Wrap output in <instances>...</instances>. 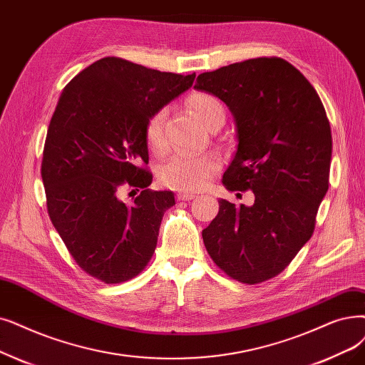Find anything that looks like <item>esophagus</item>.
I'll use <instances>...</instances> for the list:
<instances>
[{
  "mask_svg": "<svg viewBox=\"0 0 365 365\" xmlns=\"http://www.w3.org/2000/svg\"><path fill=\"white\" fill-rule=\"evenodd\" d=\"M195 198V194H192V192H178V200L179 201H191V200H194Z\"/></svg>",
  "mask_w": 365,
  "mask_h": 365,
  "instance_id": "1",
  "label": "esophagus"
}]
</instances>
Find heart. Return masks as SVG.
I'll use <instances>...</instances> for the list:
<instances>
[{
  "mask_svg": "<svg viewBox=\"0 0 365 365\" xmlns=\"http://www.w3.org/2000/svg\"><path fill=\"white\" fill-rule=\"evenodd\" d=\"M189 106L195 115L209 126L215 119L225 118V108L212 93L198 92L189 98ZM165 110L155 113L146 128L148 146L153 152H161L165 145L164 137ZM219 170V161L213 155H194V153H176L165 161L160 170L161 182L178 191H197L202 187L213 174Z\"/></svg>",
  "mask_w": 365,
  "mask_h": 365,
  "instance_id": "1",
  "label": "heart"
}]
</instances>
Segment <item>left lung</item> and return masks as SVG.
<instances>
[{
    "label": "left lung",
    "mask_w": 365,
    "mask_h": 365,
    "mask_svg": "<svg viewBox=\"0 0 365 365\" xmlns=\"http://www.w3.org/2000/svg\"><path fill=\"white\" fill-rule=\"evenodd\" d=\"M224 101L234 116L237 150L222 183L250 189V207L219 200L202 230L215 264L255 284L288 267L313 234L328 191L332 138L318 92L288 61L255 58L202 73L194 86Z\"/></svg>",
    "instance_id": "8db88e82"
}]
</instances>
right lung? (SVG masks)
Wrapping results in <instances>:
<instances>
[{
	"label": "right lung",
	"instance_id": "add662e5",
	"mask_svg": "<svg viewBox=\"0 0 365 365\" xmlns=\"http://www.w3.org/2000/svg\"><path fill=\"white\" fill-rule=\"evenodd\" d=\"M195 73H164L107 56L62 91L43 150L47 212L77 265L104 283L137 276L150 261L171 191H152L146 128L192 86ZM123 185L144 191L131 205ZM138 191V189H137Z\"/></svg>",
	"mask_w": 365,
	"mask_h": 365
}]
</instances>
